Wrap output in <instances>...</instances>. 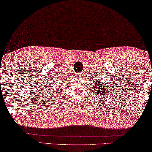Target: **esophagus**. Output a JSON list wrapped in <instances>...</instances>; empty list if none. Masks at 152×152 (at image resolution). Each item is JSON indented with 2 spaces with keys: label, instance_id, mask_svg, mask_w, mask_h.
<instances>
[{
  "label": "esophagus",
  "instance_id": "esophagus-1",
  "mask_svg": "<svg viewBox=\"0 0 152 152\" xmlns=\"http://www.w3.org/2000/svg\"><path fill=\"white\" fill-rule=\"evenodd\" d=\"M77 76H78V77H79V76H82V74H81V73H78V74H77Z\"/></svg>",
  "mask_w": 152,
  "mask_h": 152
}]
</instances>
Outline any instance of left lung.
Segmentation results:
<instances>
[{
	"label": "left lung",
	"mask_w": 152,
	"mask_h": 152,
	"mask_svg": "<svg viewBox=\"0 0 152 152\" xmlns=\"http://www.w3.org/2000/svg\"><path fill=\"white\" fill-rule=\"evenodd\" d=\"M106 85H107V83H105ZM102 85H104V83H102ZM101 85V82H100V80L99 79H98V80H94V86H95V93L96 94V95L98 94H100V95H105L106 94H107V91L109 89V87H107H107H104L102 86Z\"/></svg>",
	"instance_id": "left-lung-1"
}]
</instances>
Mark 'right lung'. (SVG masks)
Segmentation results:
<instances>
[{"label":"right lung","instance_id":"obj_1","mask_svg":"<svg viewBox=\"0 0 152 152\" xmlns=\"http://www.w3.org/2000/svg\"><path fill=\"white\" fill-rule=\"evenodd\" d=\"M54 85H56V81H55V84ZM53 89V88H52ZM57 89H58V87H57ZM58 91H59V90H57ZM59 92H60V91H59ZM57 93V92H56Z\"/></svg>","mask_w":152,"mask_h":152}]
</instances>
